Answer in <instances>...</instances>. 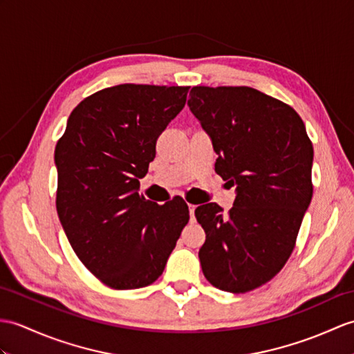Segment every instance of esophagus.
I'll use <instances>...</instances> for the list:
<instances>
[{"mask_svg": "<svg viewBox=\"0 0 354 354\" xmlns=\"http://www.w3.org/2000/svg\"><path fill=\"white\" fill-rule=\"evenodd\" d=\"M194 209H196V205L188 203V211H190V217H192V220L194 218Z\"/></svg>", "mask_w": 354, "mask_h": 354, "instance_id": "1", "label": "esophagus"}]
</instances>
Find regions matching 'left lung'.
Segmentation results:
<instances>
[{"instance_id":"8db88e82","label":"left lung","mask_w":354,"mask_h":354,"mask_svg":"<svg viewBox=\"0 0 354 354\" xmlns=\"http://www.w3.org/2000/svg\"><path fill=\"white\" fill-rule=\"evenodd\" d=\"M188 106L218 155L214 170L235 185L227 216L217 203L194 211L207 234L202 271L221 291L248 292L273 279L294 249L314 190V147L299 114L257 88L196 86Z\"/></svg>"}]
</instances>
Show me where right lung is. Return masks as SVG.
<instances>
[{"instance_id": "obj_1", "label": "right lung", "mask_w": 354, "mask_h": 354, "mask_svg": "<svg viewBox=\"0 0 354 354\" xmlns=\"http://www.w3.org/2000/svg\"><path fill=\"white\" fill-rule=\"evenodd\" d=\"M190 87L120 84L81 101L55 146L57 212L80 261L114 290L153 283L190 218L138 194L155 145Z\"/></svg>"}]
</instances>
